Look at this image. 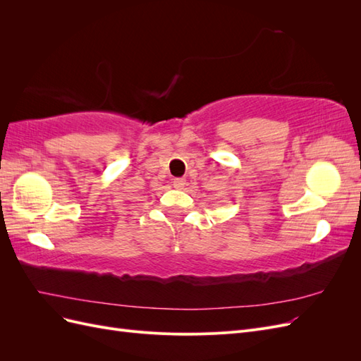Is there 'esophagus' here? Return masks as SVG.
<instances>
[{"label": "esophagus", "mask_w": 361, "mask_h": 361, "mask_svg": "<svg viewBox=\"0 0 361 361\" xmlns=\"http://www.w3.org/2000/svg\"><path fill=\"white\" fill-rule=\"evenodd\" d=\"M185 185H187V180L185 179H174L173 180V188H176V190H182Z\"/></svg>", "instance_id": "34e87169"}]
</instances>
